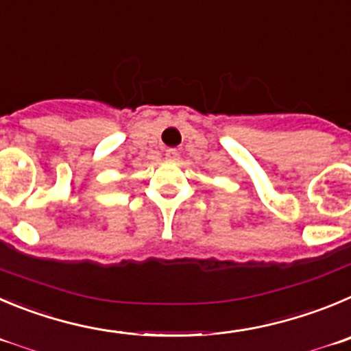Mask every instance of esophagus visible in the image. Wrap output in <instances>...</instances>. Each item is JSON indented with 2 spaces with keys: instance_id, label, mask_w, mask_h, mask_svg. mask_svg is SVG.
<instances>
[{
  "instance_id": "34e87169",
  "label": "esophagus",
  "mask_w": 351,
  "mask_h": 351,
  "mask_svg": "<svg viewBox=\"0 0 351 351\" xmlns=\"http://www.w3.org/2000/svg\"><path fill=\"white\" fill-rule=\"evenodd\" d=\"M165 156H166V159H169V160H175V159H178L180 152H178V150H176V149H166Z\"/></svg>"
}]
</instances>
